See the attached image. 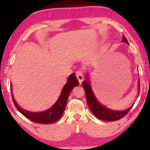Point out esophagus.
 I'll list each match as a JSON object with an SVG mask.
<instances>
[{
    "label": "esophagus",
    "mask_w": 150,
    "mask_h": 150,
    "mask_svg": "<svg viewBox=\"0 0 150 150\" xmlns=\"http://www.w3.org/2000/svg\"><path fill=\"white\" fill-rule=\"evenodd\" d=\"M76 78L79 80V83L81 84L82 82L83 81V71L81 70H78L76 72Z\"/></svg>",
    "instance_id": "34e87169"
}]
</instances>
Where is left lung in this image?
<instances>
[{"label":"left lung","instance_id":"1","mask_svg":"<svg viewBox=\"0 0 150 150\" xmlns=\"http://www.w3.org/2000/svg\"><path fill=\"white\" fill-rule=\"evenodd\" d=\"M123 41L128 44V40L124 36L123 37ZM86 79H87V81L83 82V87L85 91L87 102L91 112L97 118L103 121H108V122L117 121L124 117L132 108L133 104L128 109L122 110V111H116V110L108 109L105 106L100 104L92 91L91 86L89 85V79L87 77ZM139 89L140 91V81H139Z\"/></svg>","mask_w":150,"mask_h":150}]
</instances>
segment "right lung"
Listing matches in <instances>:
<instances>
[{
  "label": "right lung",
  "mask_w": 150,
  "mask_h": 150,
  "mask_svg": "<svg viewBox=\"0 0 150 150\" xmlns=\"http://www.w3.org/2000/svg\"><path fill=\"white\" fill-rule=\"evenodd\" d=\"M79 85V81L76 77L75 74L73 73L72 74H71L68 77L67 83L65 84L64 87L63 88L61 96H59L57 101L55 102L52 107L44 112H33L26 111V110H23L18 105L11 93L12 99H13V103L18 111L21 112L24 116H25L28 120L33 122L39 123V124H52V123L57 122V120H59L61 117L63 112H64L65 108L66 107L67 99H68L69 93H70L71 90L74 89V87H76Z\"/></svg>",
  "instance_id": "1"
}]
</instances>
